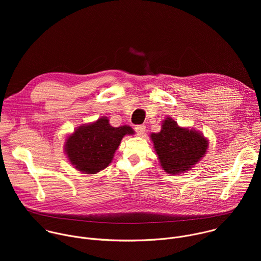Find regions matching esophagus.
I'll use <instances>...</instances> for the list:
<instances>
[{
    "label": "esophagus",
    "instance_id": "34e87169",
    "mask_svg": "<svg viewBox=\"0 0 261 261\" xmlns=\"http://www.w3.org/2000/svg\"><path fill=\"white\" fill-rule=\"evenodd\" d=\"M135 131H136L137 135L141 136V135H143L144 132H145V126H144V125H138V126L135 127Z\"/></svg>",
    "mask_w": 261,
    "mask_h": 261
}]
</instances>
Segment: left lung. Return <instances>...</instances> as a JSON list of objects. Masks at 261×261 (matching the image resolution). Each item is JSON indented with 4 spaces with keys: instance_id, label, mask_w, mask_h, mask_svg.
Listing matches in <instances>:
<instances>
[{
    "instance_id": "left-lung-1",
    "label": "left lung",
    "mask_w": 261,
    "mask_h": 261,
    "mask_svg": "<svg viewBox=\"0 0 261 261\" xmlns=\"http://www.w3.org/2000/svg\"><path fill=\"white\" fill-rule=\"evenodd\" d=\"M162 168L171 174L190 170L206 153L208 141L196 130L179 127L171 118L162 123L161 131L152 133Z\"/></svg>"
}]
</instances>
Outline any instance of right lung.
<instances>
[{"instance_id": "right-lung-1", "label": "right lung", "mask_w": 261, "mask_h": 261, "mask_svg": "<svg viewBox=\"0 0 261 261\" xmlns=\"http://www.w3.org/2000/svg\"><path fill=\"white\" fill-rule=\"evenodd\" d=\"M134 131L125 125L113 127L106 117L79 127L66 139L65 152L74 168L94 174L106 168L125 135Z\"/></svg>"}]
</instances>
